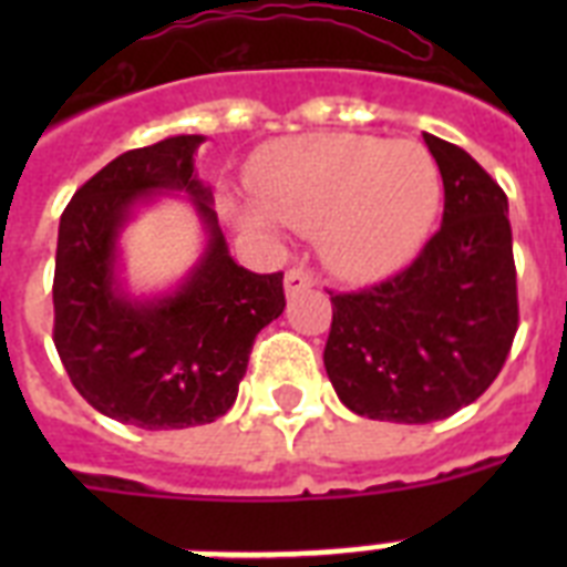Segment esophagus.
<instances>
[{
	"mask_svg": "<svg viewBox=\"0 0 567 567\" xmlns=\"http://www.w3.org/2000/svg\"><path fill=\"white\" fill-rule=\"evenodd\" d=\"M311 285H315V276H311V270H306V267H291V270L285 274V293H288V297H293V293L300 291H309Z\"/></svg>",
	"mask_w": 567,
	"mask_h": 567,
	"instance_id": "34e87169",
	"label": "esophagus"
}]
</instances>
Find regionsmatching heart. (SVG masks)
I'll list each match as a JSON object with an SVG mask.
<instances>
[{"mask_svg":"<svg viewBox=\"0 0 567 567\" xmlns=\"http://www.w3.org/2000/svg\"><path fill=\"white\" fill-rule=\"evenodd\" d=\"M258 205H238L249 235L276 223L318 235L332 274L368 282L417 252L441 205L439 164L414 141L318 132L270 144L249 167Z\"/></svg>","mask_w":567,"mask_h":567,"instance_id":"obj_1","label":"heart"}]
</instances>
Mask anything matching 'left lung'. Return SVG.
I'll return each mask as SVG.
<instances>
[{
	"mask_svg": "<svg viewBox=\"0 0 567 567\" xmlns=\"http://www.w3.org/2000/svg\"><path fill=\"white\" fill-rule=\"evenodd\" d=\"M444 182L441 229L385 282L332 293L323 364L350 412L444 421L492 385L518 332L509 199L480 164L423 132Z\"/></svg>",
	"mask_w": 567,
	"mask_h": 567,
	"instance_id": "obj_1",
	"label": "left lung"
}]
</instances>
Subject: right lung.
I'll list each match as a JSON object with an SVG mask.
<instances>
[{"mask_svg":"<svg viewBox=\"0 0 567 567\" xmlns=\"http://www.w3.org/2000/svg\"><path fill=\"white\" fill-rule=\"evenodd\" d=\"M205 137L128 150L75 190L55 252V350L75 391L120 423L185 430L229 412L249 350L282 315V274H252L229 256L212 188L194 171ZM185 193L206 249L167 295L137 301L118 279V235L141 204Z\"/></svg>","mask_w":567,"mask_h":567,"instance_id":"obj_1","label":"right lung"}]
</instances>
